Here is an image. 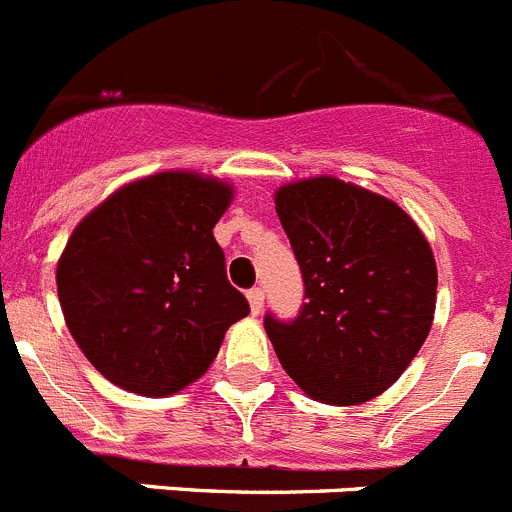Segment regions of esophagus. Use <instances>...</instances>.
Instances as JSON below:
<instances>
[{
  "mask_svg": "<svg viewBox=\"0 0 512 512\" xmlns=\"http://www.w3.org/2000/svg\"><path fill=\"white\" fill-rule=\"evenodd\" d=\"M247 301H250L252 316H260L262 306H265V293H262L260 288H252L250 293H247Z\"/></svg>",
  "mask_w": 512,
  "mask_h": 512,
  "instance_id": "esophagus-1",
  "label": "esophagus"
}]
</instances>
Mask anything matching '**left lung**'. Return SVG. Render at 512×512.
Returning a JSON list of instances; mask_svg holds the SVG:
<instances>
[{
	"mask_svg": "<svg viewBox=\"0 0 512 512\" xmlns=\"http://www.w3.org/2000/svg\"><path fill=\"white\" fill-rule=\"evenodd\" d=\"M275 211L301 265L293 324L265 319L283 370L313 400L359 405L398 380L436 311V260L395 201L334 176L290 181Z\"/></svg>",
	"mask_w": 512,
	"mask_h": 512,
	"instance_id": "left-lung-1",
	"label": "left lung"
}]
</instances>
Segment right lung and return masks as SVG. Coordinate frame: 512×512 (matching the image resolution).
Segmentation results:
<instances>
[{"label":"right lung","mask_w":512,"mask_h":512,"mask_svg":"<svg viewBox=\"0 0 512 512\" xmlns=\"http://www.w3.org/2000/svg\"><path fill=\"white\" fill-rule=\"evenodd\" d=\"M232 201L229 181L160 170L119 186L71 232L55 267L63 319L117 388L181 393L250 313L214 239Z\"/></svg>","instance_id":"right-lung-1"}]
</instances>
